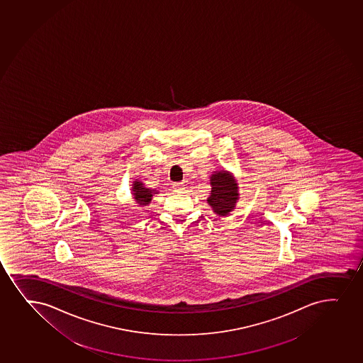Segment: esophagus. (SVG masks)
<instances>
[{
  "instance_id": "34e87169",
  "label": "esophagus",
  "mask_w": 363,
  "mask_h": 363,
  "mask_svg": "<svg viewBox=\"0 0 363 363\" xmlns=\"http://www.w3.org/2000/svg\"><path fill=\"white\" fill-rule=\"evenodd\" d=\"M172 188H174V191H175V192L182 193L186 187H184V184H182V182H179V184H174Z\"/></svg>"
}]
</instances>
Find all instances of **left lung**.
Here are the masks:
<instances>
[{
  "label": "left lung",
  "mask_w": 363,
  "mask_h": 363,
  "mask_svg": "<svg viewBox=\"0 0 363 363\" xmlns=\"http://www.w3.org/2000/svg\"><path fill=\"white\" fill-rule=\"evenodd\" d=\"M211 191L208 196V204L218 216H227L235 209L239 201L238 182L230 171H213L210 176Z\"/></svg>",
  "instance_id": "obj_1"
}]
</instances>
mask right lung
Instances as JSON below:
<instances>
[{
  "mask_svg": "<svg viewBox=\"0 0 363 363\" xmlns=\"http://www.w3.org/2000/svg\"><path fill=\"white\" fill-rule=\"evenodd\" d=\"M157 189L147 188L145 184L136 179L133 182L131 187V194H133V201H136L140 206H147L152 201L154 194H158Z\"/></svg>",
  "mask_w": 363,
  "mask_h": 363,
  "instance_id": "right-lung-1",
  "label": "right lung"
}]
</instances>
